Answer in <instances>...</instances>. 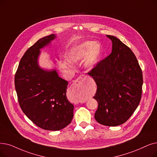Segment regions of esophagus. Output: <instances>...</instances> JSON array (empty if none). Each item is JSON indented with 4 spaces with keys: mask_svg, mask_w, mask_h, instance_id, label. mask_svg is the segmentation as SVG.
I'll return each mask as SVG.
<instances>
[{
    "mask_svg": "<svg viewBox=\"0 0 157 157\" xmlns=\"http://www.w3.org/2000/svg\"><path fill=\"white\" fill-rule=\"evenodd\" d=\"M86 79V76H85V75H81L79 77H78L76 80L74 81V83H79V84H82L83 83V81Z\"/></svg>",
    "mask_w": 157,
    "mask_h": 157,
    "instance_id": "esophagus-1",
    "label": "esophagus"
}]
</instances>
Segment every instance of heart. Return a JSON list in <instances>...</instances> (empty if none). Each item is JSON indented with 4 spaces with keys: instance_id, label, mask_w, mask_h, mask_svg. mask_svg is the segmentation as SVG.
Wrapping results in <instances>:
<instances>
[{
    "instance_id": "heart-1",
    "label": "heart",
    "mask_w": 157,
    "mask_h": 157,
    "mask_svg": "<svg viewBox=\"0 0 157 157\" xmlns=\"http://www.w3.org/2000/svg\"><path fill=\"white\" fill-rule=\"evenodd\" d=\"M99 53V47L95 42H86L79 45L78 49L71 54L70 60L73 63H76L85 58L90 53V54L86 59L85 65L88 68H92L98 62Z\"/></svg>"
}]
</instances>
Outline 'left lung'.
Segmentation results:
<instances>
[{"instance_id":"obj_1","label":"left lung","mask_w":157,"mask_h":157,"mask_svg":"<svg viewBox=\"0 0 157 157\" xmlns=\"http://www.w3.org/2000/svg\"><path fill=\"white\" fill-rule=\"evenodd\" d=\"M112 51L88 72L97 85L94 98L98 108L95 113L99 124L116 126L124 123L139 105L143 78L141 68L132 51L115 36Z\"/></svg>"}]
</instances>
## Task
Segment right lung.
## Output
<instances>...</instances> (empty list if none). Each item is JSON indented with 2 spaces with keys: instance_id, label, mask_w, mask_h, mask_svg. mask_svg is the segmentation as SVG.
Instances as JSON below:
<instances>
[{
  "instance_id": "right-lung-1",
  "label": "right lung",
  "mask_w": 157,
  "mask_h": 157,
  "mask_svg": "<svg viewBox=\"0 0 157 157\" xmlns=\"http://www.w3.org/2000/svg\"><path fill=\"white\" fill-rule=\"evenodd\" d=\"M55 38L54 34L40 38L26 51L15 76L18 103L33 123L46 130L58 131L73 119L74 106L66 95L68 82L55 70L47 71L38 65L40 49Z\"/></svg>"
}]
</instances>
